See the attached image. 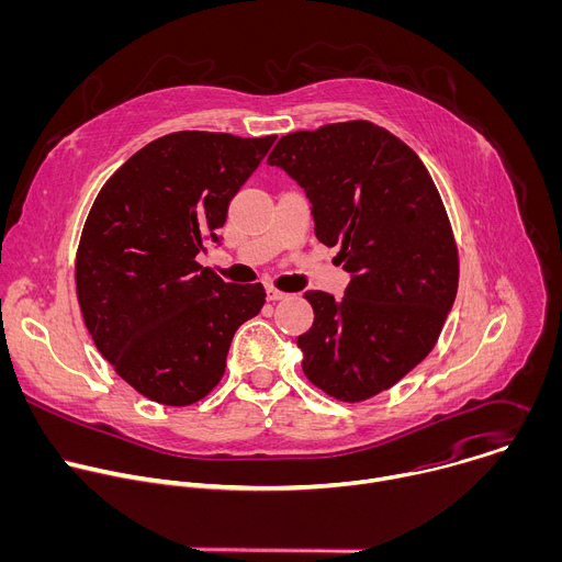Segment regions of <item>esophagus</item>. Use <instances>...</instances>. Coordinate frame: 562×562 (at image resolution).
Here are the masks:
<instances>
[{
    "label": "esophagus",
    "instance_id": "obj_1",
    "mask_svg": "<svg viewBox=\"0 0 562 562\" xmlns=\"http://www.w3.org/2000/svg\"><path fill=\"white\" fill-rule=\"evenodd\" d=\"M267 297L276 302V300H284V297H286V293H282V291H278V289L269 286V289H267Z\"/></svg>",
    "mask_w": 562,
    "mask_h": 562
}]
</instances>
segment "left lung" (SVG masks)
I'll use <instances>...</instances> for the list:
<instances>
[{"instance_id": "1", "label": "left lung", "mask_w": 562, "mask_h": 562, "mask_svg": "<svg viewBox=\"0 0 562 562\" xmlns=\"http://www.w3.org/2000/svg\"><path fill=\"white\" fill-rule=\"evenodd\" d=\"M267 162L311 202L315 237L340 247L345 295L306 291L313 325L297 338L304 375L360 403L434 349L458 291L449 217L420 157L358 120L280 137Z\"/></svg>"}]
</instances>
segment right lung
I'll list each match as a JSON object with an SVG mask.
<instances>
[{
    "label": "right lung",
    "instance_id": "right-lung-1",
    "mask_svg": "<svg viewBox=\"0 0 562 562\" xmlns=\"http://www.w3.org/2000/svg\"><path fill=\"white\" fill-rule=\"evenodd\" d=\"M276 135L180 131L137 150L102 187L75 262L77 300L100 353L135 391L187 407L224 375L262 284H228L198 265L228 204Z\"/></svg>",
    "mask_w": 562,
    "mask_h": 562
}]
</instances>
